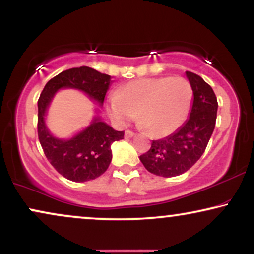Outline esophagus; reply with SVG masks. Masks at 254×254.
Here are the masks:
<instances>
[{
	"instance_id": "34e87169",
	"label": "esophagus",
	"mask_w": 254,
	"mask_h": 254,
	"mask_svg": "<svg viewBox=\"0 0 254 254\" xmlns=\"http://www.w3.org/2000/svg\"><path fill=\"white\" fill-rule=\"evenodd\" d=\"M134 131H131V130H126L125 131V136L126 137H133L134 136Z\"/></svg>"
}]
</instances>
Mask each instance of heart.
I'll return each instance as SVG.
<instances>
[{"mask_svg":"<svg viewBox=\"0 0 254 254\" xmlns=\"http://www.w3.org/2000/svg\"><path fill=\"white\" fill-rule=\"evenodd\" d=\"M193 103V88L184 77L140 78L110 98L109 113L118 124L138 118L156 136H166L184 124Z\"/></svg>","mask_w":254,"mask_h":254,"instance_id":"obj_1","label":"heart"}]
</instances>
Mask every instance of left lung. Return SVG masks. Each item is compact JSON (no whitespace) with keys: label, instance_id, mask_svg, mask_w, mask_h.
<instances>
[{"label":"left lung","instance_id":"1","mask_svg":"<svg viewBox=\"0 0 254 254\" xmlns=\"http://www.w3.org/2000/svg\"><path fill=\"white\" fill-rule=\"evenodd\" d=\"M193 88V105L190 118L176 133L154 140L140 161L156 176L176 177L190 170L206 150L216 124L217 99L211 86L199 75L186 71Z\"/></svg>","mask_w":254,"mask_h":254}]
</instances>
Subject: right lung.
I'll return each instance as SVG.
<instances>
[{"mask_svg":"<svg viewBox=\"0 0 254 254\" xmlns=\"http://www.w3.org/2000/svg\"><path fill=\"white\" fill-rule=\"evenodd\" d=\"M110 81V75L85 65L67 69L47 82L38 99V137L41 148L52 166L71 182H88L102 176L112 159L111 144L123 140L125 131L114 130L97 118L70 140H59L52 136L45 126L47 106L61 88L82 90L93 100L103 104Z\"/></svg>","mask_w":254,"mask_h":254,"instance_id":"right-lung-1","label":"right lung"}]
</instances>
